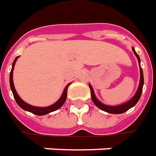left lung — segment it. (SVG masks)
Returning a JSON list of instances; mask_svg holds the SVG:
<instances>
[{
  "mask_svg": "<svg viewBox=\"0 0 156 156\" xmlns=\"http://www.w3.org/2000/svg\"><path fill=\"white\" fill-rule=\"evenodd\" d=\"M133 51L135 53V55H136V57L138 59L139 65H140V57H139V55L137 54L135 51V49L132 48ZM140 85H139V88L137 92L136 93V95L133 96V98L131 100H129V101H127L125 104L120 105H117V106H110V105H105L102 104L101 102H100L96 99L95 95V93H94V90H93V88L91 87L90 85H89L90 89V95H91L92 101L94 102V104L97 106L98 108H100L102 111H105V112H108V113H111V114H121V113H124L127 111L129 109H130L131 107H133L134 105H136V103L139 101V100L141 96L142 93V89H143V85H144V76H143V71H142L141 67H140Z\"/></svg>",
  "mask_w": 156,
  "mask_h": 156,
  "instance_id": "1",
  "label": "left lung"
}]
</instances>
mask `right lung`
Returning <instances> with one entry per match:
<instances>
[{"mask_svg": "<svg viewBox=\"0 0 156 156\" xmlns=\"http://www.w3.org/2000/svg\"><path fill=\"white\" fill-rule=\"evenodd\" d=\"M17 58L18 56L15 59V61H13V64H12V68H11V74H10V86H11V90H12L13 95H14L15 100H16V101L18 105H19L20 108H22L23 110H25V111L31 112L33 114L37 115H44L51 113L52 111H56L59 108H61L65 103V101H66V100L67 89H68V86L70 85V83H69V84L66 86L64 91H63V94L61 95V98L58 100V101L55 102V103L52 105H50L48 107H36V106H32V105H30L27 104L26 102L23 101L20 98V96L18 95V94L16 93V90L15 89L14 83H13V77H12L13 76V70H14L15 64H16V61L17 60Z\"/></svg>", "mask_w": 156, "mask_h": 156, "instance_id": "obj_1", "label": "right lung"}]
</instances>
